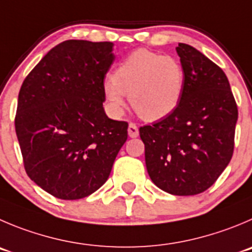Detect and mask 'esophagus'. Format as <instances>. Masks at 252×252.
<instances>
[{
    "mask_svg": "<svg viewBox=\"0 0 252 252\" xmlns=\"http://www.w3.org/2000/svg\"><path fill=\"white\" fill-rule=\"evenodd\" d=\"M128 136H130L131 138H135L138 136V127L136 126V124H133V122H131L130 125H128Z\"/></svg>",
    "mask_w": 252,
    "mask_h": 252,
    "instance_id": "esophagus-1",
    "label": "esophagus"
}]
</instances>
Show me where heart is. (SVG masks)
<instances>
[{"label":"heart","instance_id":"1","mask_svg":"<svg viewBox=\"0 0 252 252\" xmlns=\"http://www.w3.org/2000/svg\"><path fill=\"white\" fill-rule=\"evenodd\" d=\"M184 70L173 57L150 50L131 53L104 83V94L114 114H121L125 94L136 114L148 121L171 115L181 102Z\"/></svg>","mask_w":252,"mask_h":252}]
</instances>
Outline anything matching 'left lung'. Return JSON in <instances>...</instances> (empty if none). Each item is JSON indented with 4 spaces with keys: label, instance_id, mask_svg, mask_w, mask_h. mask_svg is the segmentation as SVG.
I'll list each match as a JSON object with an SVG mask.
<instances>
[{
    "label": "left lung",
    "instance_id": "left-lung-1",
    "mask_svg": "<svg viewBox=\"0 0 252 252\" xmlns=\"http://www.w3.org/2000/svg\"><path fill=\"white\" fill-rule=\"evenodd\" d=\"M183 96L171 115L140 127L147 172L173 195H195L215 183L234 152L238 106L224 71L184 43Z\"/></svg>",
    "mask_w": 252,
    "mask_h": 252
}]
</instances>
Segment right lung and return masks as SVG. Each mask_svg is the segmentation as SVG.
<instances>
[{
	"mask_svg": "<svg viewBox=\"0 0 252 252\" xmlns=\"http://www.w3.org/2000/svg\"><path fill=\"white\" fill-rule=\"evenodd\" d=\"M112 47L111 42H62L21 86L14 126L25 169L59 199L96 191L127 140V122L109 119L102 106Z\"/></svg>",
	"mask_w": 252,
	"mask_h": 252,
	"instance_id": "right-lung-1",
	"label": "right lung"
}]
</instances>
